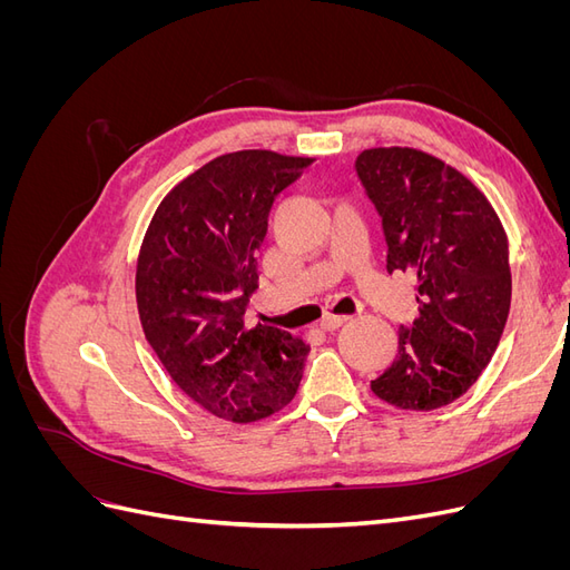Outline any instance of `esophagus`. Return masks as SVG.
<instances>
[{"instance_id": "esophagus-1", "label": "esophagus", "mask_w": 570, "mask_h": 570, "mask_svg": "<svg viewBox=\"0 0 570 570\" xmlns=\"http://www.w3.org/2000/svg\"><path fill=\"white\" fill-rule=\"evenodd\" d=\"M347 321H350V316H333V314H327V316L321 321V327H323L325 333H335L337 327H342Z\"/></svg>"}]
</instances>
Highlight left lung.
Instances as JSON below:
<instances>
[{"label":"left lung","instance_id":"obj_1","mask_svg":"<svg viewBox=\"0 0 570 570\" xmlns=\"http://www.w3.org/2000/svg\"><path fill=\"white\" fill-rule=\"evenodd\" d=\"M354 168L381 216L387 273H409L419 302V318L400 327L394 364L371 390L411 411L452 404L478 381L504 333L507 233L485 195L425 151L366 149Z\"/></svg>","mask_w":570,"mask_h":570}]
</instances>
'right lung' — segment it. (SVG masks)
I'll use <instances>...</instances> for the list:
<instances>
[{
  "instance_id": "right-lung-1",
  "label": "right lung",
  "mask_w": 570,
  "mask_h": 570,
  "mask_svg": "<svg viewBox=\"0 0 570 570\" xmlns=\"http://www.w3.org/2000/svg\"><path fill=\"white\" fill-rule=\"evenodd\" d=\"M312 159L266 149L223 154L176 185L137 258L142 331L174 383L218 419L249 423L295 396L308 347L247 323L268 212Z\"/></svg>"
}]
</instances>
